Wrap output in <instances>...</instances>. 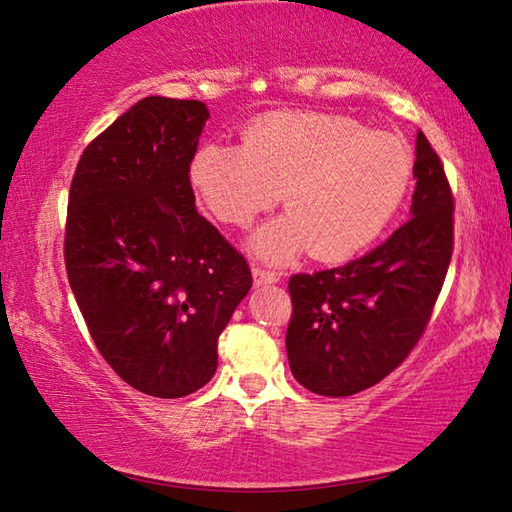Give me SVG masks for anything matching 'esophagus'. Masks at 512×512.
Wrapping results in <instances>:
<instances>
[{
	"mask_svg": "<svg viewBox=\"0 0 512 512\" xmlns=\"http://www.w3.org/2000/svg\"><path fill=\"white\" fill-rule=\"evenodd\" d=\"M253 277H255L257 287L259 284H275L277 280H280V275H277L275 271H266V268H262V266L253 268Z\"/></svg>",
	"mask_w": 512,
	"mask_h": 512,
	"instance_id": "1",
	"label": "esophagus"
}]
</instances>
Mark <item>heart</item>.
Segmentation results:
<instances>
[{"label":"heart","instance_id":"heart-1","mask_svg":"<svg viewBox=\"0 0 512 512\" xmlns=\"http://www.w3.org/2000/svg\"><path fill=\"white\" fill-rule=\"evenodd\" d=\"M189 180L216 221L246 228L280 201L287 214L264 225L253 250L289 259L309 248L323 262L350 257L391 221L411 180L397 137L366 131L332 112H273L241 133L239 149L205 144Z\"/></svg>","mask_w":512,"mask_h":512}]
</instances>
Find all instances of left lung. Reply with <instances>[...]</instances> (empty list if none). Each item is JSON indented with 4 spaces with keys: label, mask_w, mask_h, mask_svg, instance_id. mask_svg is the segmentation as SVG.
<instances>
[{
    "label": "left lung",
    "mask_w": 512,
    "mask_h": 512,
    "mask_svg": "<svg viewBox=\"0 0 512 512\" xmlns=\"http://www.w3.org/2000/svg\"><path fill=\"white\" fill-rule=\"evenodd\" d=\"M411 219L345 266L291 275L287 354L311 393L348 397L379 384L429 325L454 253V196L424 133L415 142Z\"/></svg>",
    "instance_id": "left-lung-1"
}]
</instances>
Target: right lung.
Returning <instances> with one entry per match:
<instances>
[{
    "mask_svg": "<svg viewBox=\"0 0 512 512\" xmlns=\"http://www.w3.org/2000/svg\"><path fill=\"white\" fill-rule=\"evenodd\" d=\"M210 110L146 97L85 146L69 187L65 268L101 357L137 391L185 397L253 287L246 257L196 212L189 167Z\"/></svg>",
    "mask_w": 512,
    "mask_h": 512,
    "instance_id": "right-lung-1",
    "label": "right lung"
}]
</instances>
